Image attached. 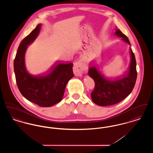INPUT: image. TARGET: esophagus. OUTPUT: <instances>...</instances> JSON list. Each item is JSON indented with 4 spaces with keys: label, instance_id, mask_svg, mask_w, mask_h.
<instances>
[{
    "label": "esophagus",
    "instance_id": "1",
    "mask_svg": "<svg viewBox=\"0 0 153 153\" xmlns=\"http://www.w3.org/2000/svg\"><path fill=\"white\" fill-rule=\"evenodd\" d=\"M87 66L81 61L76 62L74 66V74L76 76L81 77L84 71L87 70Z\"/></svg>",
    "mask_w": 153,
    "mask_h": 153
}]
</instances>
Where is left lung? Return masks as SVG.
<instances>
[{
	"instance_id": "1",
	"label": "left lung",
	"mask_w": 153,
	"mask_h": 153,
	"mask_svg": "<svg viewBox=\"0 0 153 153\" xmlns=\"http://www.w3.org/2000/svg\"><path fill=\"white\" fill-rule=\"evenodd\" d=\"M115 34L130 45L128 38L119 29H115ZM130 61L128 69L123 75L116 77H105L92 61L89 68L88 75L94 80L95 89L91 93L92 100L100 106H108L118 103L131 94L135 86L137 72L136 59L131 48L129 49Z\"/></svg>"
}]
</instances>
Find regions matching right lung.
I'll list each match as a JSON object with an SVG mask.
<instances>
[{
    "label": "right lung",
    "instance_id": "right-lung-1",
    "mask_svg": "<svg viewBox=\"0 0 153 153\" xmlns=\"http://www.w3.org/2000/svg\"><path fill=\"white\" fill-rule=\"evenodd\" d=\"M42 24L25 38L19 45L14 62L16 84L20 92L27 100L40 107H49L61 102L68 81L74 77L73 63L57 61L45 72L32 74L25 64V53L40 33Z\"/></svg>",
    "mask_w": 153,
    "mask_h": 153
}]
</instances>
